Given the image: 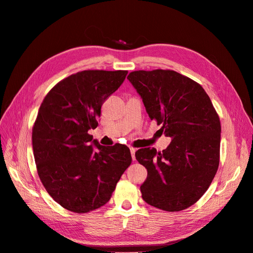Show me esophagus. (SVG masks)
Segmentation results:
<instances>
[{
    "mask_svg": "<svg viewBox=\"0 0 253 253\" xmlns=\"http://www.w3.org/2000/svg\"><path fill=\"white\" fill-rule=\"evenodd\" d=\"M130 152H131V156H132V160L135 161L136 158H135V152H136V149L134 148H130Z\"/></svg>",
    "mask_w": 253,
    "mask_h": 253,
    "instance_id": "1",
    "label": "esophagus"
}]
</instances>
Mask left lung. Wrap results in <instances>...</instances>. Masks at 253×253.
Instances as JSON below:
<instances>
[{"label":"left lung","instance_id":"1","mask_svg":"<svg viewBox=\"0 0 253 253\" xmlns=\"http://www.w3.org/2000/svg\"><path fill=\"white\" fill-rule=\"evenodd\" d=\"M127 79L150 119L172 139L162 153L154 148L135 153L148 170L142 199L165 211L188 208L204 195L218 168V115L202 86L174 71H135Z\"/></svg>","mask_w":253,"mask_h":253}]
</instances>
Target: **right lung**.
I'll use <instances>...</instances> for the list:
<instances>
[{
  "label": "right lung",
  "mask_w": 253,
  "mask_h": 253,
  "mask_svg": "<svg viewBox=\"0 0 253 253\" xmlns=\"http://www.w3.org/2000/svg\"><path fill=\"white\" fill-rule=\"evenodd\" d=\"M127 74L79 72L53 87L40 106L32 135L39 177L55 202L76 213L108 203L131 164L127 145L104 147L88 133Z\"/></svg>",
  "instance_id": "right-lung-1"
}]
</instances>
